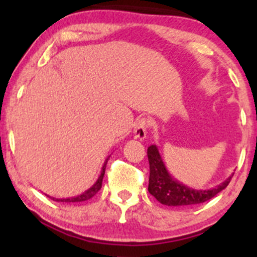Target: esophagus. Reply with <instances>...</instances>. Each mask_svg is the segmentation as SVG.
Masks as SVG:
<instances>
[{"label":"esophagus","mask_w":257,"mask_h":257,"mask_svg":"<svg viewBox=\"0 0 257 257\" xmlns=\"http://www.w3.org/2000/svg\"><path fill=\"white\" fill-rule=\"evenodd\" d=\"M147 128H149V120L145 118L139 120L134 128V138L141 141L145 140L147 135Z\"/></svg>","instance_id":"1"}]
</instances>
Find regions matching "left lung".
I'll return each mask as SVG.
<instances>
[{
	"mask_svg": "<svg viewBox=\"0 0 257 257\" xmlns=\"http://www.w3.org/2000/svg\"><path fill=\"white\" fill-rule=\"evenodd\" d=\"M147 157L150 162L149 192L159 203L168 206L194 205L204 203L225 190L232 179V175L228 176L220 185L209 190H196L180 182L169 173L157 146L151 145L147 149Z\"/></svg>",
	"mask_w": 257,
	"mask_h": 257,
	"instance_id": "obj_1",
	"label": "left lung"
}]
</instances>
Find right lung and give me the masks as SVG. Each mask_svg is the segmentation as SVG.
Masks as SVG:
<instances>
[{"mask_svg":"<svg viewBox=\"0 0 257 257\" xmlns=\"http://www.w3.org/2000/svg\"><path fill=\"white\" fill-rule=\"evenodd\" d=\"M108 158H110V156H108V157L106 158L104 166H102V168H101V172H100V175H99L98 180H96V181L94 182V184L91 185L87 191H84V192H82L81 194H78V196L70 197V198H54V197H49V196L48 197H49V198H52L53 200H55V202H64V203H78V202H84V200L90 199L91 197L95 196V194L99 192L100 188H101L102 179H104L106 164H107Z\"/></svg>","mask_w":257,"mask_h":257,"instance_id":"right-lung-1","label":"right lung"}]
</instances>
